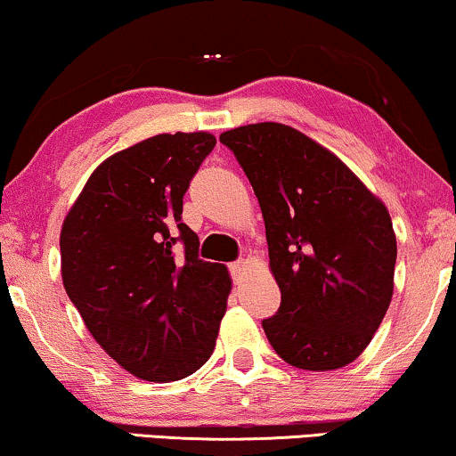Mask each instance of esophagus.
I'll return each mask as SVG.
<instances>
[{
    "label": "esophagus",
    "mask_w": 456,
    "mask_h": 456,
    "mask_svg": "<svg viewBox=\"0 0 456 456\" xmlns=\"http://www.w3.org/2000/svg\"><path fill=\"white\" fill-rule=\"evenodd\" d=\"M244 269H246V263L244 261H235V263H229V273H232V278L238 281L240 280V275L244 273Z\"/></svg>",
    "instance_id": "obj_1"
}]
</instances>
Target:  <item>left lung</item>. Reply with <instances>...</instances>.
Wrapping results in <instances>:
<instances>
[{"mask_svg": "<svg viewBox=\"0 0 456 456\" xmlns=\"http://www.w3.org/2000/svg\"><path fill=\"white\" fill-rule=\"evenodd\" d=\"M258 198L278 281L271 347L303 370L347 366L368 347L394 295L395 233L364 183L303 132L263 122L221 134Z\"/></svg>", "mask_w": 456, "mask_h": 456, "instance_id": "left-lung-1", "label": "left lung"}]
</instances>
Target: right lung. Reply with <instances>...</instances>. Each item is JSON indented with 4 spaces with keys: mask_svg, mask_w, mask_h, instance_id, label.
<instances>
[{
    "mask_svg": "<svg viewBox=\"0 0 456 456\" xmlns=\"http://www.w3.org/2000/svg\"><path fill=\"white\" fill-rule=\"evenodd\" d=\"M216 145L208 132L158 134L92 172L62 223V284L96 343L142 381L193 374L215 351L227 267L200 258L183 195Z\"/></svg>",
    "mask_w": 456,
    "mask_h": 456,
    "instance_id": "right-lung-1",
    "label": "right lung"
}]
</instances>
